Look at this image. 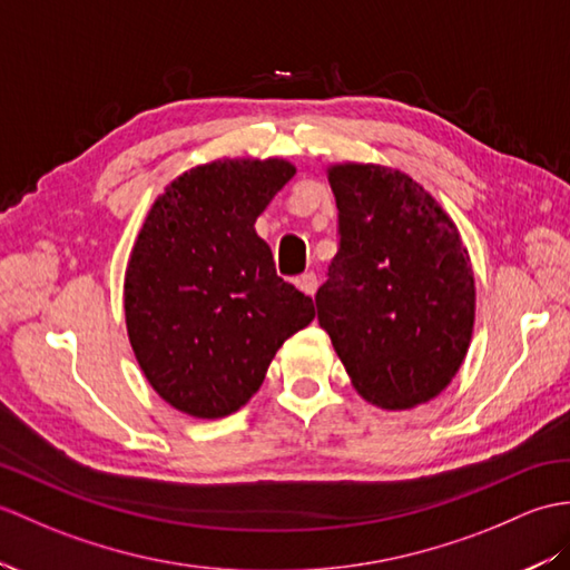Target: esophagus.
<instances>
[{
	"instance_id": "obj_1",
	"label": "esophagus",
	"mask_w": 570,
	"mask_h": 570,
	"mask_svg": "<svg viewBox=\"0 0 570 570\" xmlns=\"http://www.w3.org/2000/svg\"><path fill=\"white\" fill-rule=\"evenodd\" d=\"M298 288L303 291V294H308V296H313L315 291H317V276L313 274V272H306L303 276H298Z\"/></svg>"
}]
</instances>
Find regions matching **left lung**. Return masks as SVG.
Wrapping results in <instances>:
<instances>
[{
	"mask_svg": "<svg viewBox=\"0 0 570 570\" xmlns=\"http://www.w3.org/2000/svg\"><path fill=\"white\" fill-rule=\"evenodd\" d=\"M340 247L317 323L368 403L405 410L442 393L464 362L473 272L456 225L399 169L335 165Z\"/></svg>",
	"mask_w": 570,
	"mask_h": 570,
	"instance_id": "obj_1",
	"label": "left lung"
}]
</instances>
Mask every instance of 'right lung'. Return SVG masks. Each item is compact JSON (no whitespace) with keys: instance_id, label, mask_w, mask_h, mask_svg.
<instances>
[{"instance_id":"add662e5","label":"right lung","mask_w":570,"mask_h":570,"mask_svg":"<svg viewBox=\"0 0 570 570\" xmlns=\"http://www.w3.org/2000/svg\"><path fill=\"white\" fill-rule=\"evenodd\" d=\"M296 175L286 160L184 171L157 196L128 259L130 347L181 413L216 420L259 391L272 356L313 317V298L276 276L255 220Z\"/></svg>"}]
</instances>
